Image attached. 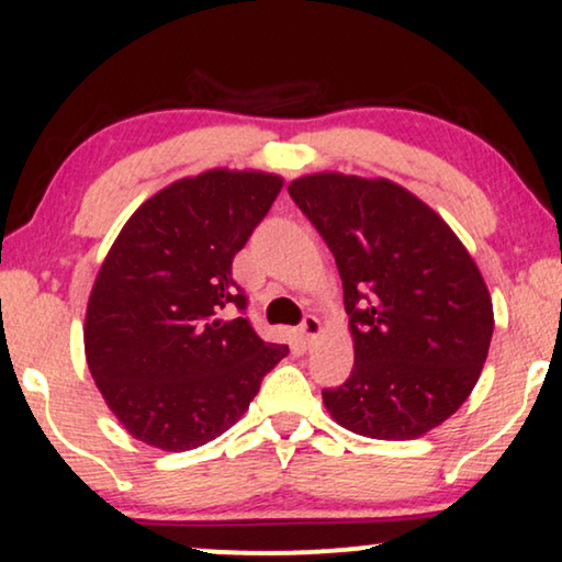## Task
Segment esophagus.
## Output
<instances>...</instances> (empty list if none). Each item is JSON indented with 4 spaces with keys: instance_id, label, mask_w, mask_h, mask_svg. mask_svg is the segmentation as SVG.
<instances>
[{
    "instance_id": "esophagus-1",
    "label": "esophagus",
    "mask_w": 562,
    "mask_h": 562,
    "mask_svg": "<svg viewBox=\"0 0 562 562\" xmlns=\"http://www.w3.org/2000/svg\"><path fill=\"white\" fill-rule=\"evenodd\" d=\"M299 329H302L304 340H312V337L319 335V319L314 317V314H306V317L302 319V325H299Z\"/></svg>"
}]
</instances>
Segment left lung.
Masks as SVG:
<instances>
[{
	"label": "left lung",
	"instance_id": "left-lung-1",
	"mask_svg": "<svg viewBox=\"0 0 562 562\" xmlns=\"http://www.w3.org/2000/svg\"><path fill=\"white\" fill-rule=\"evenodd\" d=\"M333 250L356 342L327 412L356 435L412 440L460 409L494 335L479 266L437 212L386 179L314 173L289 183Z\"/></svg>",
	"mask_w": 562,
	"mask_h": 562
}]
</instances>
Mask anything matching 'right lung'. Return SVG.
I'll return each instance as SVG.
<instances>
[{
  "mask_svg": "<svg viewBox=\"0 0 562 562\" xmlns=\"http://www.w3.org/2000/svg\"><path fill=\"white\" fill-rule=\"evenodd\" d=\"M283 181L214 171L150 196L114 240L83 327L97 389L135 440L181 452L233 427L286 345L260 340L233 279Z\"/></svg>",
  "mask_w": 562,
  "mask_h": 562,
  "instance_id": "1",
  "label": "right lung"
}]
</instances>
